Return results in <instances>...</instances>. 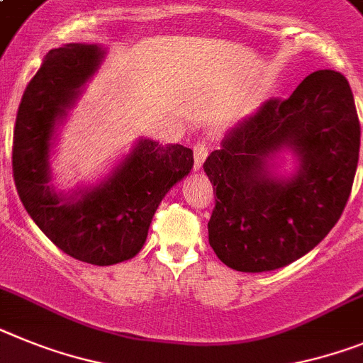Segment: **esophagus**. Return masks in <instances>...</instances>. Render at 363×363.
<instances>
[{
    "mask_svg": "<svg viewBox=\"0 0 363 363\" xmlns=\"http://www.w3.org/2000/svg\"><path fill=\"white\" fill-rule=\"evenodd\" d=\"M193 148H194V163H196V169H200L207 157V143L206 141H198V143H194Z\"/></svg>",
    "mask_w": 363,
    "mask_h": 363,
    "instance_id": "1",
    "label": "esophagus"
}]
</instances>
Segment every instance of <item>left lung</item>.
I'll return each mask as SVG.
<instances>
[{"label":"left lung","mask_w":363,"mask_h":363,"mask_svg":"<svg viewBox=\"0 0 363 363\" xmlns=\"http://www.w3.org/2000/svg\"><path fill=\"white\" fill-rule=\"evenodd\" d=\"M358 152L360 123L342 73L314 71L286 101L262 102L203 163L216 191L207 224L216 257L261 274L314 250L342 216Z\"/></svg>","instance_id":"1"}]
</instances>
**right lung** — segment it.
<instances>
[{
  "instance_id": "add662e5",
  "label": "right lung",
  "mask_w": 363,
  "mask_h": 363,
  "mask_svg": "<svg viewBox=\"0 0 363 363\" xmlns=\"http://www.w3.org/2000/svg\"><path fill=\"white\" fill-rule=\"evenodd\" d=\"M104 55L97 43L49 51L21 97L12 147L18 194L34 224L66 255L95 266L130 261L141 252L161 200L194 165L191 148L139 138L97 182L67 193L51 184L60 126Z\"/></svg>"
}]
</instances>
